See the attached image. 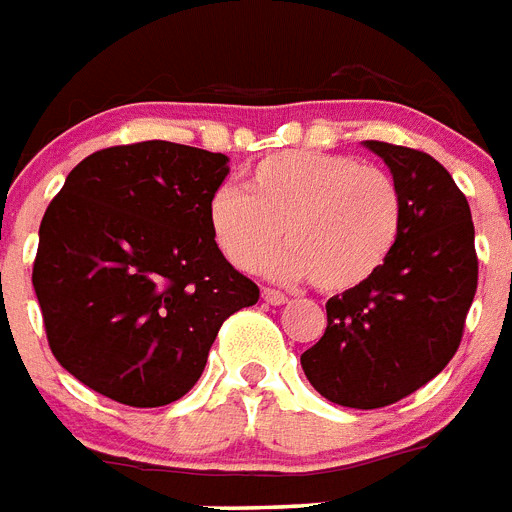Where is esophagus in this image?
Segmentation results:
<instances>
[{
    "label": "esophagus",
    "instance_id": "34e87169",
    "mask_svg": "<svg viewBox=\"0 0 512 512\" xmlns=\"http://www.w3.org/2000/svg\"><path fill=\"white\" fill-rule=\"evenodd\" d=\"M261 298H264V301H267V304H272V306L288 304V296H285V293H280V290H272V288L261 290Z\"/></svg>",
    "mask_w": 512,
    "mask_h": 512
}]
</instances>
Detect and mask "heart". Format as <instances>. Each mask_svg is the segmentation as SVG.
Segmentation results:
<instances>
[{"instance_id":"obj_1","label":"heart","mask_w":512,"mask_h":512,"mask_svg":"<svg viewBox=\"0 0 512 512\" xmlns=\"http://www.w3.org/2000/svg\"><path fill=\"white\" fill-rule=\"evenodd\" d=\"M208 227L243 272L264 264L282 232L288 248L269 261L272 275L346 293L386 267L402 230V195L388 171L354 155L285 150L248 171L245 192L219 187Z\"/></svg>"}]
</instances>
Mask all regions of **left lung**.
Returning <instances> with one entry per match:
<instances>
[{"mask_svg": "<svg viewBox=\"0 0 512 512\" xmlns=\"http://www.w3.org/2000/svg\"><path fill=\"white\" fill-rule=\"evenodd\" d=\"M402 195L386 267L325 304V335L301 354L325 399L354 410L399 402L455 357L478 285L476 232L455 179L428 153L367 140Z\"/></svg>", "mask_w": 512, "mask_h": 512, "instance_id": "obj_1", "label": "left lung"}]
</instances>
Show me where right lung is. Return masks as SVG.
<instances>
[{
    "instance_id": "obj_1",
    "label": "right lung",
    "mask_w": 512,
    "mask_h": 512,
    "mask_svg": "<svg viewBox=\"0 0 512 512\" xmlns=\"http://www.w3.org/2000/svg\"><path fill=\"white\" fill-rule=\"evenodd\" d=\"M230 158L177 142L97 150L39 227L34 290L55 359L129 407L182 399L259 288L219 251L208 200Z\"/></svg>"
}]
</instances>
